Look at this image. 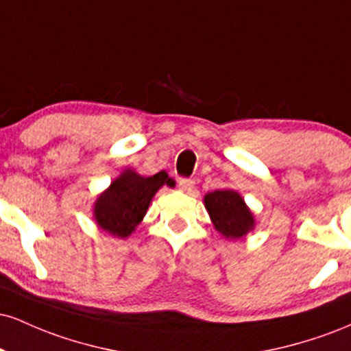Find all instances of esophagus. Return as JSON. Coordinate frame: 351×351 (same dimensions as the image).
<instances>
[{
  "label": "esophagus",
  "instance_id": "esophagus-1",
  "mask_svg": "<svg viewBox=\"0 0 351 351\" xmlns=\"http://www.w3.org/2000/svg\"><path fill=\"white\" fill-rule=\"evenodd\" d=\"M178 186L183 193H191L195 189V181L193 180H186V178H181L178 181Z\"/></svg>",
  "mask_w": 351,
  "mask_h": 351
}]
</instances>
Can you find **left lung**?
I'll return each mask as SVG.
<instances>
[{"instance_id": "obj_1", "label": "left lung", "mask_w": 351, "mask_h": 351, "mask_svg": "<svg viewBox=\"0 0 351 351\" xmlns=\"http://www.w3.org/2000/svg\"><path fill=\"white\" fill-rule=\"evenodd\" d=\"M203 201L213 226L226 239L239 241L256 228L254 213L234 189H216L206 193Z\"/></svg>"}]
</instances>
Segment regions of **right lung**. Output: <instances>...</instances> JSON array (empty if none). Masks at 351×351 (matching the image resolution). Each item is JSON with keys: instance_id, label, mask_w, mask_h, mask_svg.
Wrapping results in <instances>:
<instances>
[{"instance_id": "obj_1", "label": "right lung", "mask_w": 351, "mask_h": 351, "mask_svg": "<svg viewBox=\"0 0 351 351\" xmlns=\"http://www.w3.org/2000/svg\"><path fill=\"white\" fill-rule=\"evenodd\" d=\"M165 184L173 186L167 171L142 176L132 168H125L95 199L92 213L97 228L119 239L128 237L142 223L153 196Z\"/></svg>"}]
</instances>
